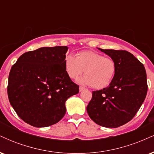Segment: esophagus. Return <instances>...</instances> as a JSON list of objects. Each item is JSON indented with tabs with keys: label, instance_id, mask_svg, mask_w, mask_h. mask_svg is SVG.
Returning a JSON list of instances; mask_svg holds the SVG:
<instances>
[{
	"label": "esophagus",
	"instance_id": "34e87169",
	"mask_svg": "<svg viewBox=\"0 0 154 154\" xmlns=\"http://www.w3.org/2000/svg\"><path fill=\"white\" fill-rule=\"evenodd\" d=\"M85 88L83 87H79V92H82V91H84Z\"/></svg>",
	"mask_w": 154,
	"mask_h": 154
}]
</instances>
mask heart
Returning a JSON list of instances; mask_svg holds the SVG:
<instances>
[{
    "instance_id": "obj_1",
    "label": "heart",
    "mask_w": 154,
    "mask_h": 154,
    "mask_svg": "<svg viewBox=\"0 0 154 154\" xmlns=\"http://www.w3.org/2000/svg\"><path fill=\"white\" fill-rule=\"evenodd\" d=\"M64 66L67 75L73 79L78 78L84 72L85 76L79 79V82L92 85L95 89L107 87L116 72L114 59L91 51H81L76 58L72 54L66 55Z\"/></svg>"
}]
</instances>
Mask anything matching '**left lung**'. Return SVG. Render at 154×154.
Returning a JSON list of instances; mask_svg holds the SVG:
<instances>
[{
	"label": "left lung",
	"instance_id": "8db88e82",
	"mask_svg": "<svg viewBox=\"0 0 154 154\" xmlns=\"http://www.w3.org/2000/svg\"><path fill=\"white\" fill-rule=\"evenodd\" d=\"M98 50L114 60L116 72L108 87L93 92L88 114L98 125L118 128L130 122L143 103L148 91L146 69L128 51Z\"/></svg>",
	"mask_w": 154,
	"mask_h": 154
}]
</instances>
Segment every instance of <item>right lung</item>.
<instances>
[{"mask_svg": "<svg viewBox=\"0 0 154 154\" xmlns=\"http://www.w3.org/2000/svg\"><path fill=\"white\" fill-rule=\"evenodd\" d=\"M67 46L43 47L23 54L11 69L8 96L19 117L35 128L59 122L66 113L65 102L79 93L67 75Z\"/></svg>", "mask_w": 154, "mask_h": 154, "instance_id": "add662e5", "label": "right lung"}]
</instances>
